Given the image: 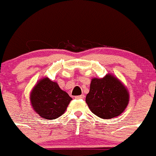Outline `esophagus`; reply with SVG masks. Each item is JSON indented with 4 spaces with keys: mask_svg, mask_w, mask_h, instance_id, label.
I'll return each mask as SVG.
<instances>
[{
    "mask_svg": "<svg viewBox=\"0 0 156 156\" xmlns=\"http://www.w3.org/2000/svg\"><path fill=\"white\" fill-rule=\"evenodd\" d=\"M84 98V94H81V95H78V96L75 97L76 99H83Z\"/></svg>",
    "mask_w": 156,
    "mask_h": 156,
    "instance_id": "esophagus-1",
    "label": "esophagus"
}]
</instances>
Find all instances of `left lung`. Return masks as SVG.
I'll list each match as a JSON object with an SVG mask.
<instances>
[{"label": "left lung", "mask_w": 156, "mask_h": 156, "mask_svg": "<svg viewBox=\"0 0 156 156\" xmlns=\"http://www.w3.org/2000/svg\"><path fill=\"white\" fill-rule=\"evenodd\" d=\"M129 93L123 83L113 75L93 78L86 103L90 111L102 119H111L125 110L129 103Z\"/></svg>", "instance_id": "1"}]
</instances>
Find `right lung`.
<instances>
[{
    "mask_svg": "<svg viewBox=\"0 0 156 156\" xmlns=\"http://www.w3.org/2000/svg\"><path fill=\"white\" fill-rule=\"evenodd\" d=\"M72 100L56 82L48 78L38 81L30 94L32 107L45 120H54L62 116Z\"/></svg>",
    "mask_w": 156,
    "mask_h": 156,
    "instance_id": "obj_1",
    "label": "right lung"
}]
</instances>
